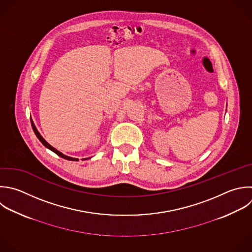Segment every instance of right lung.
I'll use <instances>...</instances> for the list:
<instances>
[{
  "label": "right lung",
  "mask_w": 252,
  "mask_h": 252,
  "mask_svg": "<svg viewBox=\"0 0 252 252\" xmlns=\"http://www.w3.org/2000/svg\"><path fill=\"white\" fill-rule=\"evenodd\" d=\"M32 129H33V131H34V133H35V135H36V137L38 138V140L46 147V148H48L49 150H51L52 152H54L55 154H57L59 157H61V158H65V159H68V160H79L78 158H71V157H68V156H65V155H63L62 153H60L59 151H57L55 148H53L51 145H49L43 138H42V136L39 134V132L37 131V129H36V127H35V125H34V123L32 122Z\"/></svg>",
  "instance_id": "right-lung-1"
}]
</instances>
